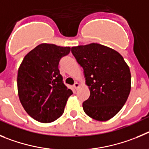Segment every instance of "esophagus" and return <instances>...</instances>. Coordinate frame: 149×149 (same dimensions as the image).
Returning <instances> with one entry per match:
<instances>
[{
    "instance_id": "obj_1",
    "label": "esophagus",
    "mask_w": 149,
    "mask_h": 149,
    "mask_svg": "<svg viewBox=\"0 0 149 149\" xmlns=\"http://www.w3.org/2000/svg\"><path fill=\"white\" fill-rule=\"evenodd\" d=\"M79 84L78 82H75L74 84H73V88L76 90V89H78V88H79Z\"/></svg>"
}]
</instances>
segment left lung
Returning a JSON list of instances; mask_svg holds the SVG:
<instances>
[{"label": "left lung", "instance_id": "obj_1", "mask_svg": "<svg viewBox=\"0 0 149 149\" xmlns=\"http://www.w3.org/2000/svg\"><path fill=\"white\" fill-rule=\"evenodd\" d=\"M71 52L83 68L91 95L84 111L98 121L114 116L126 102L131 91V72L123 56L99 44L73 47Z\"/></svg>", "mask_w": 149, "mask_h": 149}]
</instances>
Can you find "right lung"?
Masks as SVG:
<instances>
[{
	"instance_id": "obj_1",
	"label": "right lung",
	"mask_w": 149,
	"mask_h": 149,
	"mask_svg": "<svg viewBox=\"0 0 149 149\" xmlns=\"http://www.w3.org/2000/svg\"><path fill=\"white\" fill-rule=\"evenodd\" d=\"M69 47L41 44L29 52L18 71L19 100L26 113L40 123L55 121L64 113L73 91L64 84L58 65Z\"/></svg>"
}]
</instances>
